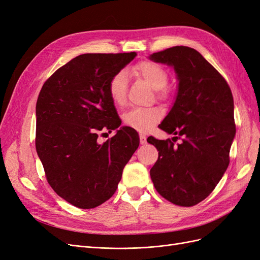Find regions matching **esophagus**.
<instances>
[{"label": "esophagus", "instance_id": "esophagus-1", "mask_svg": "<svg viewBox=\"0 0 260 260\" xmlns=\"http://www.w3.org/2000/svg\"><path fill=\"white\" fill-rule=\"evenodd\" d=\"M139 137H140V143H141V144H145V143H146V136H145V135H142V133H141V135H140Z\"/></svg>", "mask_w": 260, "mask_h": 260}]
</instances>
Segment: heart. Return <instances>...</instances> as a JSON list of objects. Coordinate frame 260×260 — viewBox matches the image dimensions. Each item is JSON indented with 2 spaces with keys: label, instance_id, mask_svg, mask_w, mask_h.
<instances>
[{
  "label": "heart",
  "instance_id": "heart-1",
  "mask_svg": "<svg viewBox=\"0 0 260 260\" xmlns=\"http://www.w3.org/2000/svg\"><path fill=\"white\" fill-rule=\"evenodd\" d=\"M130 74L140 79H143L154 90H157V98L166 96V86L169 82V76L161 65L152 60H141L133 66ZM128 77L124 70L115 74L108 83V93L116 106H123L127 101ZM164 117L162 109L159 107L133 108L122 116L123 123L137 131H148L158 123Z\"/></svg>",
  "mask_w": 260,
  "mask_h": 260
}]
</instances>
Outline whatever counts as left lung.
Here are the masks:
<instances>
[{
	"label": "left lung",
	"instance_id": "1",
	"mask_svg": "<svg viewBox=\"0 0 260 260\" xmlns=\"http://www.w3.org/2000/svg\"><path fill=\"white\" fill-rule=\"evenodd\" d=\"M149 58L174 66L179 80L175 104L158 125L178 137L147 139L158 151L149 175L164 199L191 207L214 191L229 166L235 136L232 92L218 70L194 49L174 46ZM178 137L183 142L175 145Z\"/></svg>",
	"mask_w": 260,
	"mask_h": 260
}]
</instances>
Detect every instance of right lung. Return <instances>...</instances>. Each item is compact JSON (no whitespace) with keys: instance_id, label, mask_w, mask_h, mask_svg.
<instances>
[{"instance_id":"1","label":"right lung","mask_w":260,"mask_h":260,"mask_svg":"<svg viewBox=\"0 0 260 260\" xmlns=\"http://www.w3.org/2000/svg\"><path fill=\"white\" fill-rule=\"evenodd\" d=\"M136 56V52L79 55L58 68L39 93L37 153L51 187L78 208H95L111 199L139 147V137L129 127L98 142L101 131L121 124L108 83Z\"/></svg>"}]
</instances>
